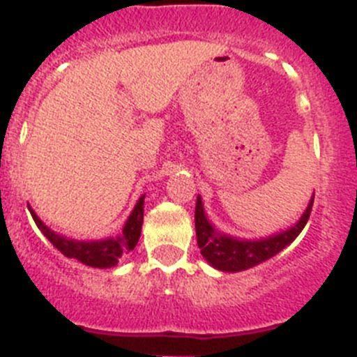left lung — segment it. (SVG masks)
Returning a JSON list of instances; mask_svg holds the SVG:
<instances>
[{
  "mask_svg": "<svg viewBox=\"0 0 357 357\" xmlns=\"http://www.w3.org/2000/svg\"><path fill=\"white\" fill-rule=\"evenodd\" d=\"M313 197L314 194L311 195L301 218L291 226L266 234V236H259V238H240V236L224 233L211 222L204 210L201 195H197L195 234H197V245L201 249L202 258L220 272H242L274 258L278 252L287 249L304 229L310 218L311 206H313Z\"/></svg>",
  "mask_w": 357,
  "mask_h": 357,
  "instance_id": "obj_1",
  "label": "left lung"
}]
</instances>
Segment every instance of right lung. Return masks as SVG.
<instances>
[{
  "label": "right lung",
  "mask_w": 357,
  "mask_h": 357,
  "mask_svg": "<svg viewBox=\"0 0 357 357\" xmlns=\"http://www.w3.org/2000/svg\"><path fill=\"white\" fill-rule=\"evenodd\" d=\"M144 197H146V194H142L139 197L135 208L131 210L130 217H128L126 222H124L123 231H121L117 236H108V238L101 240L69 238L66 234L56 233V231L51 229L50 226H46V224L40 220V217L35 213L33 208H31L30 204H28V210H30L31 217H33L38 229L43 231L44 236H46L63 256L78 259L83 265L94 266V268H112V266L117 265L119 259L123 258V255L133 250L135 245L139 243L140 231H142L144 222Z\"/></svg>",
  "instance_id": "obj_1"
}]
</instances>
